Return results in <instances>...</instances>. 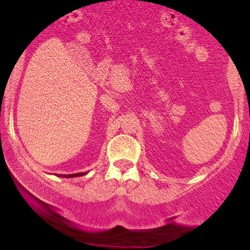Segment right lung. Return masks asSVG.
<instances>
[{
  "mask_svg": "<svg viewBox=\"0 0 250 250\" xmlns=\"http://www.w3.org/2000/svg\"><path fill=\"white\" fill-rule=\"evenodd\" d=\"M81 175H84V173H77V174H70V175H62L63 177H75V176H81ZM61 176V175H60Z\"/></svg>",
  "mask_w": 250,
  "mask_h": 250,
  "instance_id": "right-lung-1",
  "label": "right lung"
}]
</instances>
